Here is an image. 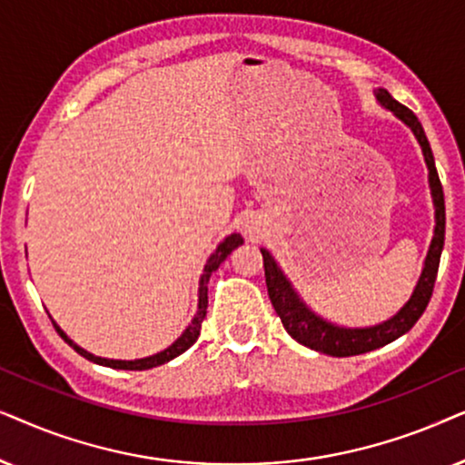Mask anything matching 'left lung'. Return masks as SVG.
Returning <instances> with one entry per match:
<instances>
[{
    "label": "left lung",
    "mask_w": 465,
    "mask_h": 465,
    "mask_svg": "<svg viewBox=\"0 0 465 465\" xmlns=\"http://www.w3.org/2000/svg\"><path fill=\"white\" fill-rule=\"evenodd\" d=\"M376 97H379L382 106H387L395 116H400V119L412 129L414 135H417L419 144L423 148L427 170H430V187H431V197H434V206H436L434 238H431L430 252H427L425 268L420 272V278L417 287H414L412 297L408 300V304L401 308L393 319H389L385 323L376 327H366V330H346V327H336L317 317L312 311H308L306 304L297 297L287 278L282 276L281 268H278L270 252L262 249L268 295L276 314L282 321L284 330H287L289 336L297 340L300 344H304L308 349H314L319 352H325V355H331V357H351V355H361V352L381 349V346L393 342V340L404 336L408 330H412V325L417 323L420 314L425 312V308L431 300V293H434L438 265H440V255L444 246V225H447V214H444V193H442L440 178H438L434 154H431V146L430 142H427L423 127H420L417 114H414L411 108L401 106L400 102H395V99L389 95V91L379 89Z\"/></svg>",
    "instance_id": "left-lung-1"
}]
</instances>
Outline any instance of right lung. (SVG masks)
I'll return each mask as SVG.
<instances>
[{
    "label": "right lung",
    "mask_w": 465,
    "mask_h": 465,
    "mask_svg": "<svg viewBox=\"0 0 465 465\" xmlns=\"http://www.w3.org/2000/svg\"><path fill=\"white\" fill-rule=\"evenodd\" d=\"M242 242H244V240H242V236H240V233H232V236L225 238L219 246H216V251L213 252V255H210L206 268H203V274H202V278H200V304H197V314L193 317V321H191V325L187 327V330H184L183 336L178 338L174 344L168 346V349H165V351L157 352V355L144 357V359H135V361H121V359L95 357V355H91V352H86L84 349H80L78 344H74L72 340L67 338L64 331H61V327L51 319L53 325H54V330H57L59 336L64 338L65 342L70 344L74 351L80 352V355L89 359V361L99 363V366H108V368H114V370H148V368L161 366V363L170 361V359H174V357L181 355V352L187 351L189 346H193L197 336H200L203 317H206V308H208V281H210V276H213V272H214L216 268H219V265H221L223 262H225V257L229 255V252H232L233 249H238V246L242 244Z\"/></svg>",
    "instance_id": "obj_1"
}]
</instances>
